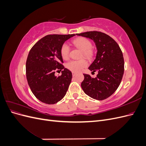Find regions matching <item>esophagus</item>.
<instances>
[{"instance_id": "34e87169", "label": "esophagus", "mask_w": 146, "mask_h": 146, "mask_svg": "<svg viewBox=\"0 0 146 146\" xmlns=\"http://www.w3.org/2000/svg\"><path fill=\"white\" fill-rule=\"evenodd\" d=\"M76 75H77V73H76V72H72V76H73V77L76 76Z\"/></svg>"}]
</instances>
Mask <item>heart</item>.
Returning <instances> with one entry per match:
<instances>
[{
	"label": "heart",
	"mask_w": 146,
	"mask_h": 146,
	"mask_svg": "<svg viewBox=\"0 0 146 146\" xmlns=\"http://www.w3.org/2000/svg\"><path fill=\"white\" fill-rule=\"evenodd\" d=\"M73 45L76 48L82 50V56H84L88 59H91L94 56V50L91 47L92 44L90 41L83 37H79L72 41ZM70 47L68 44L64 43L61 46L60 54L61 57L64 60L69 58ZM88 66L87 61L85 59L79 60H71L66 63V67L68 69L74 72H78L86 68Z\"/></svg>",
	"instance_id": "1"
}]
</instances>
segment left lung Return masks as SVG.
<instances>
[{
	"label": "left lung",
	"instance_id": "obj_1",
	"mask_svg": "<svg viewBox=\"0 0 146 146\" xmlns=\"http://www.w3.org/2000/svg\"><path fill=\"white\" fill-rule=\"evenodd\" d=\"M77 35L91 39L98 50L96 59L88 69L92 72H98V74L96 78L83 74L82 88L92 99H107L117 89L123 77L124 60L121 49L111 37L102 32L92 31Z\"/></svg>",
	"mask_w": 146,
	"mask_h": 146
}]
</instances>
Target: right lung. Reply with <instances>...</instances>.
Masks as SVG:
<instances>
[{
	"label": "right lung",
	"mask_w": 146,
	"mask_h": 146,
	"mask_svg": "<svg viewBox=\"0 0 146 146\" xmlns=\"http://www.w3.org/2000/svg\"><path fill=\"white\" fill-rule=\"evenodd\" d=\"M71 35H48L31 48L26 61V77L34 96L47 104H54L62 99L71 82L72 72L64 68L60 54L61 46ZM60 70V76H54Z\"/></svg>",
	"instance_id": "obj_1"
}]
</instances>
